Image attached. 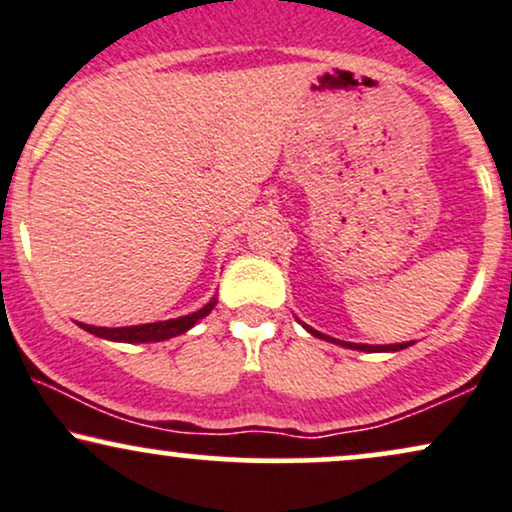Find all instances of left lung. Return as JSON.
<instances>
[{
    "label": "left lung",
    "instance_id": "8db88e82",
    "mask_svg": "<svg viewBox=\"0 0 512 512\" xmlns=\"http://www.w3.org/2000/svg\"><path fill=\"white\" fill-rule=\"evenodd\" d=\"M307 331H310L312 336H317V338H324V341H331V343H338V346H343V348H350V350H362V353H396V350H403V348H408V346H412V341H405V343H391V346H367V343H348V341H336V338H331V336H326V334H319V331H315V329H310V326L307 324H303Z\"/></svg>",
    "mask_w": 512,
    "mask_h": 512
}]
</instances>
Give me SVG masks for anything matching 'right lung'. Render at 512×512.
I'll use <instances>...</instances> for the list:
<instances>
[{"label": "right lung", "mask_w": 512, "mask_h": 512, "mask_svg": "<svg viewBox=\"0 0 512 512\" xmlns=\"http://www.w3.org/2000/svg\"><path fill=\"white\" fill-rule=\"evenodd\" d=\"M217 305V298H212L205 307L193 312V315L166 319V322H152V324H135V326H116V329H107V326H92V324H80V329H85L88 334H95L107 341H119V343H157L166 341V338H174L186 334L188 329L200 322L202 317H207L209 312Z\"/></svg>", "instance_id": "1"}]
</instances>
